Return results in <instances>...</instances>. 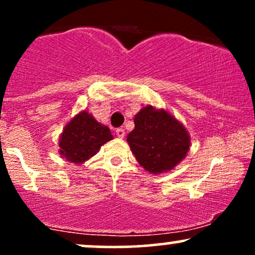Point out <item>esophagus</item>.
<instances>
[{"instance_id": "obj_1", "label": "esophagus", "mask_w": 255, "mask_h": 255, "mask_svg": "<svg viewBox=\"0 0 255 255\" xmlns=\"http://www.w3.org/2000/svg\"><path fill=\"white\" fill-rule=\"evenodd\" d=\"M125 129L124 128H118V129H116V135H118L119 137H125Z\"/></svg>"}]
</instances>
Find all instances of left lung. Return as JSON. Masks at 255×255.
<instances>
[{
	"label": "left lung",
	"mask_w": 255,
	"mask_h": 255,
	"mask_svg": "<svg viewBox=\"0 0 255 255\" xmlns=\"http://www.w3.org/2000/svg\"><path fill=\"white\" fill-rule=\"evenodd\" d=\"M127 141L139 164L153 175L172 170L191 147L188 130L164 109L146 105L134 118Z\"/></svg>",
	"instance_id": "obj_1"
}]
</instances>
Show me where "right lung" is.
Instances as JSON below:
<instances>
[{
  "mask_svg": "<svg viewBox=\"0 0 255 255\" xmlns=\"http://www.w3.org/2000/svg\"><path fill=\"white\" fill-rule=\"evenodd\" d=\"M111 139L114 136L108 126L99 124L92 114L83 110L64 126L58 139V152L69 163L83 164Z\"/></svg>",
  "mask_w": 255,
  "mask_h": 255,
  "instance_id": "add662e5",
  "label": "right lung"
}]
</instances>
